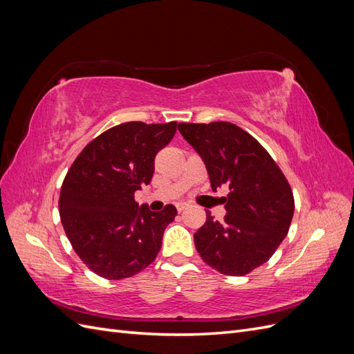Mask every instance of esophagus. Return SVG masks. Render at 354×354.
Masks as SVG:
<instances>
[{"label": "esophagus", "mask_w": 354, "mask_h": 354, "mask_svg": "<svg viewBox=\"0 0 354 354\" xmlns=\"http://www.w3.org/2000/svg\"><path fill=\"white\" fill-rule=\"evenodd\" d=\"M176 207H177V211L181 212V211H185L186 208H189V203H186V202H178Z\"/></svg>", "instance_id": "1"}]
</instances>
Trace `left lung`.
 Listing matches in <instances>:
<instances>
[{"label": "left lung", "mask_w": 354, "mask_h": 354, "mask_svg": "<svg viewBox=\"0 0 354 354\" xmlns=\"http://www.w3.org/2000/svg\"><path fill=\"white\" fill-rule=\"evenodd\" d=\"M178 131L205 162L211 187L227 185L224 221H207L194 234L195 246L212 269L245 276L266 263L288 234L294 195L269 152L232 122H180Z\"/></svg>", "instance_id": "obj_1"}]
</instances>
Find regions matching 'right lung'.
Segmentation results:
<instances>
[{"label": "right lung", "instance_id": "add662e5", "mask_svg": "<svg viewBox=\"0 0 354 354\" xmlns=\"http://www.w3.org/2000/svg\"><path fill=\"white\" fill-rule=\"evenodd\" d=\"M177 122H124L82 149L63 180L59 212L82 263L104 279L120 281L153 263L177 209L138 208L134 192L149 185L155 156L176 134Z\"/></svg>", "mask_w": 354, "mask_h": 354}]
</instances>
